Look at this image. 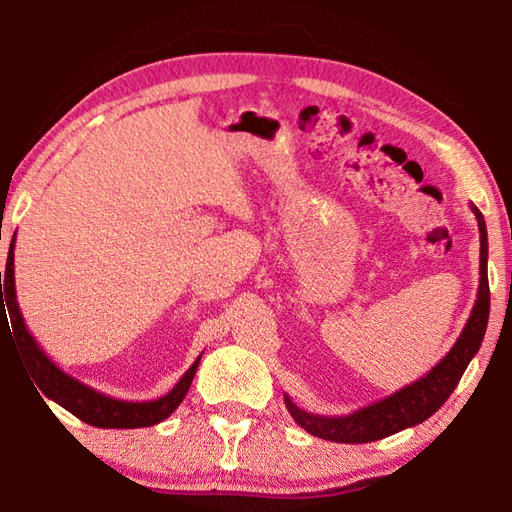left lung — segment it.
Wrapping results in <instances>:
<instances>
[{
	"label": "left lung",
	"instance_id": "obj_1",
	"mask_svg": "<svg viewBox=\"0 0 512 512\" xmlns=\"http://www.w3.org/2000/svg\"><path fill=\"white\" fill-rule=\"evenodd\" d=\"M472 212L479 223L481 235V255H479V291H476V302L472 314L467 318L461 336L452 345L443 359L433 366L427 375L420 377L413 384L400 388V391L384 397V400L372 402L363 409L352 411L348 415H318L307 413L300 406L291 402L289 395H284V404L302 429L309 431L311 436H318L332 443H372L393 433L415 427V424L431 418L440 406L445 404L449 395L461 381L465 368L479 352L485 327H488L490 316V287H488V230H485V219L479 207L472 205Z\"/></svg>",
	"mask_w": 512,
	"mask_h": 512
}]
</instances>
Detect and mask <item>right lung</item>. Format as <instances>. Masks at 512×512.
<instances>
[{
    "label": "right lung",
    "mask_w": 512,
    "mask_h": 512,
    "mask_svg": "<svg viewBox=\"0 0 512 512\" xmlns=\"http://www.w3.org/2000/svg\"><path fill=\"white\" fill-rule=\"evenodd\" d=\"M13 250H15V235L11 241V248H8L6 271L0 273V316L4 318L8 309L15 345L17 350H20L22 359L29 368V375L38 384L42 395L49 397L51 402L63 406V409L76 415L79 420L101 429H140V427H153V424L167 420L169 415L178 409L180 402L185 400L203 354L192 363V368L180 377L178 384L173 386L167 395L158 397V400H149V402L117 400V397H110L106 393L97 391V388L83 384V381L67 375L65 370H60L56 363L42 352V348L27 329V325H24L22 311L17 307V296H15ZM2 286L5 287L4 290L1 289ZM4 301L7 302L6 306L3 305Z\"/></svg>",
    "instance_id": "add662e5"
}]
</instances>
